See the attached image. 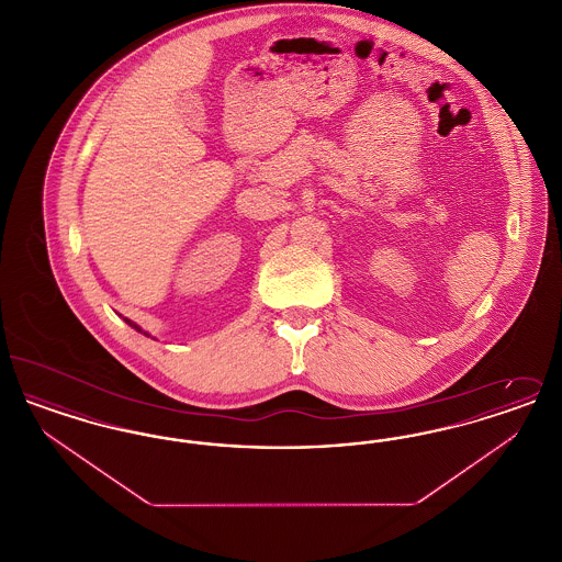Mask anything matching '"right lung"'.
<instances>
[{
	"label": "right lung",
	"mask_w": 562,
	"mask_h": 562,
	"mask_svg": "<svg viewBox=\"0 0 562 562\" xmlns=\"http://www.w3.org/2000/svg\"><path fill=\"white\" fill-rule=\"evenodd\" d=\"M128 322V324H131V326H134V328H136V330H140V328H138V326H136V324H133V322L131 321H126ZM140 333H143V330H140Z\"/></svg>",
	"instance_id": "1"
}]
</instances>
